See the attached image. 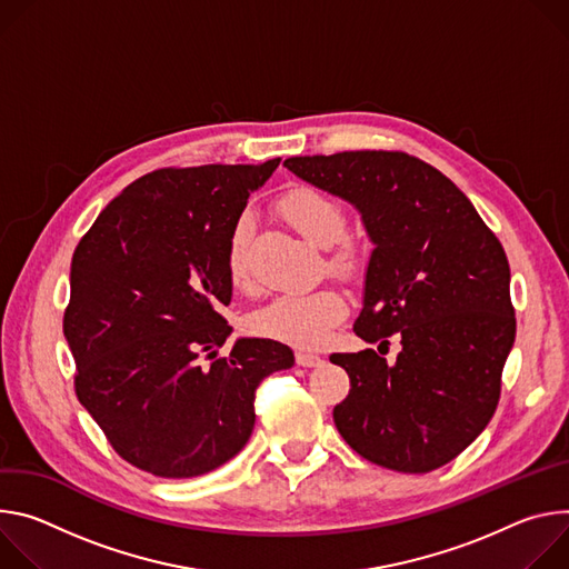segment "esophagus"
<instances>
[{"label": "esophagus", "instance_id": "esophagus-1", "mask_svg": "<svg viewBox=\"0 0 569 569\" xmlns=\"http://www.w3.org/2000/svg\"><path fill=\"white\" fill-rule=\"evenodd\" d=\"M296 363L302 368H317L323 363V357L311 355V352H296Z\"/></svg>", "mask_w": 569, "mask_h": 569}]
</instances>
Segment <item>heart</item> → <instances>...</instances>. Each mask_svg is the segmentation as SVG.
Wrapping results in <instances>:
<instances>
[{
	"label": "heart",
	"instance_id": "heart-1",
	"mask_svg": "<svg viewBox=\"0 0 569 569\" xmlns=\"http://www.w3.org/2000/svg\"><path fill=\"white\" fill-rule=\"evenodd\" d=\"M278 214L302 237L317 246H332L330 264L337 271H352L359 252L350 237H343V206L317 187L298 184L284 192L276 203ZM248 241L250 219L241 217L230 230L226 246V276L232 289L248 291ZM348 302L335 287H317L307 291L280 293L250 317V328L262 337L284 341L298 348L321 346L332 328L343 321Z\"/></svg>",
	"mask_w": 569,
	"mask_h": 569
}]
</instances>
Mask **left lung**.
<instances>
[{"label":"left lung","instance_id":"1","mask_svg":"<svg viewBox=\"0 0 569 569\" xmlns=\"http://www.w3.org/2000/svg\"><path fill=\"white\" fill-rule=\"evenodd\" d=\"M284 167L350 201L375 243L355 335L389 346L335 352L350 391L335 407L346 443L382 468L431 472L490 422L516 341L511 269L495 232L448 178L405 151L296 156Z\"/></svg>","mask_w":569,"mask_h":569}]
</instances>
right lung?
<instances>
[{
    "mask_svg": "<svg viewBox=\"0 0 569 569\" xmlns=\"http://www.w3.org/2000/svg\"><path fill=\"white\" fill-rule=\"evenodd\" d=\"M278 164L156 169L74 250L62 317L74 391L112 450L144 472L189 479L230 461L256 425L258 387L293 366L271 339H239L217 357L232 332L221 317L228 237Z\"/></svg>",
    "mask_w": 569,
    "mask_h": 569,
    "instance_id": "add662e5",
    "label": "right lung"
}]
</instances>
